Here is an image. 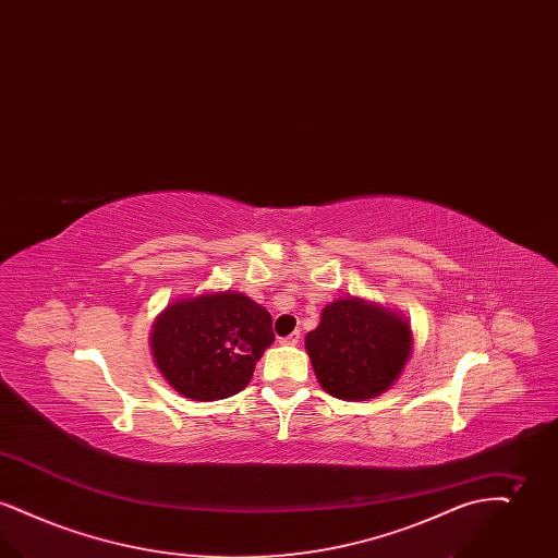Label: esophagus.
<instances>
[{"mask_svg":"<svg viewBox=\"0 0 558 558\" xmlns=\"http://www.w3.org/2000/svg\"><path fill=\"white\" fill-rule=\"evenodd\" d=\"M299 341H301V332H299V330H294L289 337H282V339H280L282 345H296Z\"/></svg>","mask_w":558,"mask_h":558,"instance_id":"obj_1","label":"esophagus"}]
</instances>
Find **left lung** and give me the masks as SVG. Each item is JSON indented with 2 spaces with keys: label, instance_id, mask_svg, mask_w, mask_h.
I'll return each mask as SVG.
<instances>
[{
  "label": "left lung",
  "instance_id": "8db88e82",
  "mask_svg": "<svg viewBox=\"0 0 558 558\" xmlns=\"http://www.w3.org/2000/svg\"><path fill=\"white\" fill-rule=\"evenodd\" d=\"M305 347L319 385L335 398L372 399L387 391L412 351L405 319L357 299L324 307Z\"/></svg>",
  "mask_w": 558,
  "mask_h": 558
}]
</instances>
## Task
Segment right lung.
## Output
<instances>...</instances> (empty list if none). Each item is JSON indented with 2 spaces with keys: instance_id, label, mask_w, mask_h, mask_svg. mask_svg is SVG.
<instances>
[{
  "instance_id": "1",
  "label": "right lung",
  "mask_w": 558,
  "mask_h": 558,
  "mask_svg": "<svg viewBox=\"0 0 558 558\" xmlns=\"http://www.w3.org/2000/svg\"><path fill=\"white\" fill-rule=\"evenodd\" d=\"M271 343V316L248 296L230 291L169 305L150 339L169 385L198 401L236 396Z\"/></svg>"
}]
</instances>
